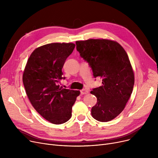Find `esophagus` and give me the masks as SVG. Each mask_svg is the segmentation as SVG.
Returning <instances> with one entry per match:
<instances>
[{
    "label": "esophagus",
    "mask_w": 158,
    "mask_h": 158,
    "mask_svg": "<svg viewBox=\"0 0 158 158\" xmlns=\"http://www.w3.org/2000/svg\"><path fill=\"white\" fill-rule=\"evenodd\" d=\"M88 94V91L86 89H82L81 90V95H85V94Z\"/></svg>",
    "instance_id": "34e87169"
}]
</instances>
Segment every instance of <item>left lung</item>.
Returning <instances> with one entry per match:
<instances>
[{
    "label": "left lung",
    "instance_id": "obj_1",
    "mask_svg": "<svg viewBox=\"0 0 158 158\" xmlns=\"http://www.w3.org/2000/svg\"><path fill=\"white\" fill-rule=\"evenodd\" d=\"M77 51L88 62L95 78L100 77L102 85L90 93L97 98L92 107V117L108 122L123 110L132 94L135 76L128 56L117 42L104 39L77 41Z\"/></svg>",
    "mask_w": 158,
    "mask_h": 158
}]
</instances>
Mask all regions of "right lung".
<instances>
[{
  "label": "right lung",
  "mask_w": 158,
  "mask_h": 158,
  "mask_svg": "<svg viewBox=\"0 0 158 158\" xmlns=\"http://www.w3.org/2000/svg\"><path fill=\"white\" fill-rule=\"evenodd\" d=\"M76 45L53 43L36 48L31 54L23 74L27 95L36 111L54 124H61L72 117V108L79 95L78 90L58 85L62 68Z\"/></svg>",
  "instance_id": "obj_1"
}]
</instances>
